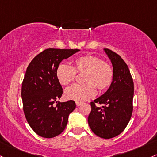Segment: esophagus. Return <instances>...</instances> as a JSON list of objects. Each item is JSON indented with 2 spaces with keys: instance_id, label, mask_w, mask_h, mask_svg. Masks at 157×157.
<instances>
[{
  "instance_id": "1",
  "label": "esophagus",
  "mask_w": 157,
  "mask_h": 157,
  "mask_svg": "<svg viewBox=\"0 0 157 157\" xmlns=\"http://www.w3.org/2000/svg\"><path fill=\"white\" fill-rule=\"evenodd\" d=\"M81 104H82L81 102H76V106H80Z\"/></svg>"
}]
</instances>
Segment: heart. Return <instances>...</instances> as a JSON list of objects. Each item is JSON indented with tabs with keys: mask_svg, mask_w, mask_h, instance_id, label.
I'll return each instance as SVG.
<instances>
[{
	"mask_svg": "<svg viewBox=\"0 0 157 157\" xmlns=\"http://www.w3.org/2000/svg\"><path fill=\"white\" fill-rule=\"evenodd\" d=\"M82 84H77L65 90L67 98L84 102L95 95L97 88L104 91L111 85L113 80V70L106 62L101 61L94 55H84L76 58L73 66L60 64L56 70V77L61 85L67 86L75 80L76 73H82Z\"/></svg>",
	"mask_w": 157,
	"mask_h": 157,
	"instance_id": "b5f03b06",
	"label": "heart"
}]
</instances>
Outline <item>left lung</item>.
<instances>
[{"label":"left lung","mask_w":157,"mask_h":157,"mask_svg":"<svg viewBox=\"0 0 157 157\" xmlns=\"http://www.w3.org/2000/svg\"><path fill=\"white\" fill-rule=\"evenodd\" d=\"M113 67V80L101 97L91 102L88 123L92 131L103 139H111L124 131L132 113L134 86L130 70L118 54L104 48ZM95 102L103 104L98 108Z\"/></svg>","instance_id":"left-lung-1"}]
</instances>
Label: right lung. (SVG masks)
<instances>
[{"mask_svg": "<svg viewBox=\"0 0 157 157\" xmlns=\"http://www.w3.org/2000/svg\"><path fill=\"white\" fill-rule=\"evenodd\" d=\"M79 51L48 48L36 56L27 67L21 87L23 109L29 125L40 136L49 139L59 135L75 109L74 101H57L63 92L56 70L63 59Z\"/></svg>", "mask_w": 157, "mask_h": 157, "instance_id": "right-lung-1", "label": "right lung"}]
</instances>
